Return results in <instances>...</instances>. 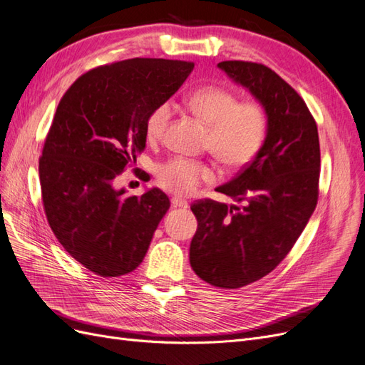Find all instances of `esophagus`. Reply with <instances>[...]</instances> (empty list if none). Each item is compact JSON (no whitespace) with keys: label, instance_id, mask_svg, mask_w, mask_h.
<instances>
[{"label":"esophagus","instance_id":"esophagus-1","mask_svg":"<svg viewBox=\"0 0 365 365\" xmlns=\"http://www.w3.org/2000/svg\"><path fill=\"white\" fill-rule=\"evenodd\" d=\"M171 205H173V207H180V209H187V207H190V203H187L186 200H182L179 197H173L171 198Z\"/></svg>","mask_w":365,"mask_h":365}]
</instances>
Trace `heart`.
Here are the masks:
<instances>
[{
	"label": "heart",
	"mask_w": 365,
	"mask_h": 365,
	"mask_svg": "<svg viewBox=\"0 0 365 365\" xmlns=\"http://www.w3.org/2000/svg\"><path fill=\"white\" fill-rule=\"evenodd\" d=\"M191 110L209 125L207 147L232 168L248 165L263 145L267 128L264 108L255 101L239 102L237 96L220 86H205L194 90L186 99ZM173 108L162 102L150 111L145 121L148 140H159L170 123ZM158 183L165 191L191 195L203 182H213L217 171L191 158L175 156L160 164Z\"/></svg>",
	"instance_id": "obj_1"
}]
</instances>
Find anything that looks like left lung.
Wrapping results in <instances>:
<instances>
[{"label":"left lung","instance_id":"obj_1","mask_svg":"<svg viewBox=\"0 0 365 365\" xmlns=\"http://www.w3.org/2000/svg\"><path fill=\"white\" fill-rule=\"evenodd\" d=\"M218 67L260 102L267 129L257 156L217 187L242 206H191L198 227L190 262L209 284L239 289L272 272L301 236L317 205L320 145L305 102L272 69L237 60Z\"/></svg>","mask_w":365,"mask_h":365}]
</instances>
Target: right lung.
<instances>
[{
    "mask_svg": "<svg viewBox=\"0 0 365 365\" xmlns=\"http://www.w3.org/2000/svg\"><path fill=\"white\" fill-rule=\"evenodd\" d=\"M192 69L164 58L101 66L79 76L57 106L38 160L43 207L63 248L96 275L137 269L170 209L158 187L126 197L114 180L144 150L148 114Z\"/></svg>",
    "mask_w": 365,
    "mask_h": 365,
    "instance_id": "obj_1",
    "label": "right lung"
}]
</instances>
